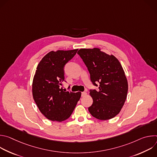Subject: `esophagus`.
Here are the masks:
<instances>
[{
  "instance_id": "34e87169",
  "label": "esophagus",
  "mask_w": 157,
  "mask_h": 157,
  "mask_svg": "<svg viewBox=\"0 0 157 157\" xmlns=\"http://www.w3.org/2000/svg\"><path fill=\"white\" fill-rule=\"evenodd\" d=\"M87 95V93L86 92H82L81 93V96L82 97H84Z\"/></svg>"
}]
</instances>
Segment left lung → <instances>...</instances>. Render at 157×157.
<instances>
[{"instance_id":"8db88e82","label":"left lung","mask_w":157,"mask_h":157,"mask_svg":"<svg viewBox=\"0 0 157 157\" xmlns=\"http://www.w3.org/2000/svg\"><path fill=\"white\" fill-rule=\"evenodd\" d=\"M78 54L82 58L90 74L93 84L99 90L91 89L93 99L88 108L95 118L105 121L116 116L122 108L127 96L128 82L119 60L99 48L80 49Z\"/></svg>"}]
</instances>
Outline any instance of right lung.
<instances>
[{"mask_svg":"<svg viewBox=\"0 0 157 157\" xmlns=\"http://www.w3.org/2000/svg\"><path fill=\"white\" fill-rule=\"evenodd\" d=\"M78 50L52 51L38 64L32 83L33 98L41 114L52 121L68 119L81 98V92L66 91L62 87L64 65Z\"/></svg>","mask_w":157,"mask_h":157,"instance_id":"1","label":"right lung"}]
</instances>
